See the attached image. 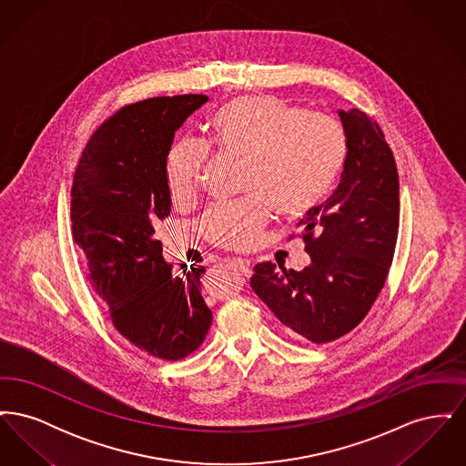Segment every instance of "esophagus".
Listing matches in <instances>:
<instances>
[{
    "instance_id": "34e87169",
    "label": "esophagus",
    "mask_w": 466,
    "mask_h": 466,
    "mask_svg": "<svg viewBox=\"0 0 466 466\" xmlns=\"http://www.w3.org/2000/svg\"><path fill=\"white\" fill-rule=\"evenodd\" d=\"M232 266L236 267L239 272H243L246 278L251 276V266H249V260H244V258H232Z\"/></svg>"
}]
</instances>
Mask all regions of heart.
I'll return each mask as SVG.
<instances>
[{"label": "heart", "mask_w": 466, "mask_h": 466, "mask_svg": "<svg viewBox=\"0 0 466 466\" xmlns=\"http://www.w3.org/2000/svg\"><path fill=\"white\" fill-rule=\"evenodd\" d=\"M204 148L241 160L239 194L246 199L206 213L200 228L209 243L251 248L270 213L295 218L332 190L346 160V136L329 115L300 111L270 96L227 101L208 122ZM204 148L179 141L166 158V183L175 204L194 198Z\"/></svg>", "instance_id": "heart-1"}]
</instances>
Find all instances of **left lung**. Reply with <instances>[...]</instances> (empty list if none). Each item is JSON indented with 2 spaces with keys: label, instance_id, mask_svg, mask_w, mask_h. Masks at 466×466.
<instances>
[{
  "label": "left lung",
  "instance_id": "obj_1",
  "mask_svg": "<svg viewBox=\"0 0 466 466\" xmlns=\"http://www.w3.org/2000/svg\"><path fill=\"white\" fill-rule=\"evenodd\" d=\"M339 116L348 148L340 183L300 223L309 266L262 262L249 281L285 332L314 344L361 323L384 287L399 236V171L384 134L363 111Z\"/></svg>",
  "mask_w": 466,
  "mask_h": 466
}]
</instances>
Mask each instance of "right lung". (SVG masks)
I'll return each instance as SVG.
<instances>
[{
	"mask_svg": "<svg viewBox=\"0 0 466 466\" xmlns=\"http://www.w3.org/2000/svg\"><path fill=\"white\" fill-rule=\"evenodd\" d=\"M206 101L152 97L116 111L92 134L71 187L73 239L113 327L169 361L194 353L213 318L200 295L206 268L183 264L177 276L156 238L171 213L166 158L175 133Z\"/></svg>",
	"mask_w": 466,
	"mask_h": 466,
	"instance_id": "add662e5",
	"label": "right lung"
}]
</instances>
